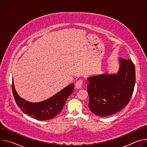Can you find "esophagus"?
Instances as JSON below:
<instances>
[{"label": "esophagus", "instance_id": "esophagus-1", "mask_svg": "<svg viewBox=\"0 0 147 147\" xmlns=\"http://www.w3.org/2000/svg\"><path fill=\"white\" fill-rule=\"evenodd\" d=\"M82 84H83V80H82L80 79V80H78V81L76 82V85H75L76 88L77 89H80V88H81V87H82Z\"/></svg>", "mask_w": 147, "mask_h": 147}]
</instances>
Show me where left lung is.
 Wrapping results in <instances>:
<instances>
[{
    "mask_svg": "<svg viewBox=\"0 0 147 147\" xmlns=\"http://www.w3.org/2000/svg\"><path fill=\"white\" fill-rule=\"evenodd\" d=\"M116 74H100L88 78L87 88L90 111L98 116H107L123 109L133 95L135 66L130 60L120 59Z\"/></svg>",
    "mask_w": 147,
    "mask_h": 147,
    "instance_id": "1",
    "label": "left lung"
}]
</instances>
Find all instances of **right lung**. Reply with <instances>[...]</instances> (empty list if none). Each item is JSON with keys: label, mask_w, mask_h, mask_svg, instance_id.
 <instances>
[{"label": "right lung", "mask_w": 147, "mask_h": 147, "mask_svg": "<svg viewBox=\"0 0 147 147\" xmlns=\"http://www.w3.org/2000/svg\"><path fill=\"white\" fill-rule=\"evenodd\" d=\"M73 91L74 84H71L46 100L31 103L18 96L14 88L13 80L12 81V91L17 106L24 113L39 120H50L58 115Z\"/></svg>", "instance_id": "add662e5"}]
</instances>
